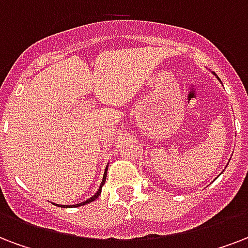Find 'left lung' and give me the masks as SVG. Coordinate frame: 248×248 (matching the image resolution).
Instances as JSON below:
<instances>
[{"label":"left lung","instance_id":"left-lung-1","mask_svg":"<svg viewBox=\"0 0 248 248\" xmlns=\"http://www.w3.org/2000/svg\"><path fill=\"white\" fill-rule=\"evenodd\" d=\"M213 74H215V73H213ZM215 75H216V74H215ZM216 78H218V77H217V75H216ZM218 79H220V78H218Z\"/></svg>","mask_w":248,"mask_h":248}]
</instances>
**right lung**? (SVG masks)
Listing matches in <instances>:
<instances>
[{
	"label": "right lung",
	"mask_w": 248,
	"mask_h": 248,
	"mask_svg": "<svg viewBox=\"0 0 248 248\" xmlns=\"http://www.w3.org/2000/svg\"><path fill=\"white\" fill-rule=\"evenodd\" d=\"M107 171H108V166H107V169H105V173H104L103 182H101V185H100L99 190H97V192H96V194H94V195L91 196L90 199H87L86 202H82V203H79V204H74V205H60V207H63V208H66V207H74V208H75V207H80V205H84V204L92 203V202H93V200L97 199V198H99V196H100V194H101V188H103L104 183H105V179H107Z\"/></svg>",
	"instance_id": "right-lung-1"
}]
</instances>
